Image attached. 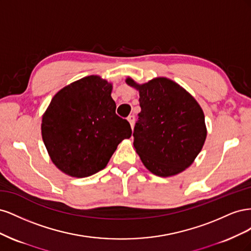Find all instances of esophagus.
I'll return each mask as SVG.
<instances>
[{
  "label": "esophagus",
  "mask_w": 251,
  "mask_h": 251,
  "mask_svg": "<svg viewBox=\"0 0 251 251\" xmlns=\"http://www.w3.org/2000/svg\"><path fill=\"white\" fill-rule=\"evenodd\" d=\"M127 120H128V123H130L131 126L133 127L134 126V123H135V116L134 115H130V116L127 117Z\"/></svg>",
  "instance_id": "34e87169"
}]
</instances>
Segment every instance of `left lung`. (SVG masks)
Here are the masks:
<instances>
[{"label":"left lung","instance_id":"left-lung-1","mask_svg":"<svg viewBox=\"0 0 251 251\" xmlns=\"http://www.w3.org/2000/svg\"><path fill=\"white\" fill-rule=\"evenodd\" d=\"M141 111L134 127V148L146 168L160 177L184 171L206 138L204 114L195 98L171 79L137 85Z\"/></svg>","mask_w":251,"mask_h":251}]
</instances>
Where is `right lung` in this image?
I'll return each instance as SVG.
<instances>
[{
  "instance_id": "1",
  "label": "right lung",
  "mask_w": 251,
  "mask_h": 251,
  "mask_svg": "<svg viewBox=\"0 0 251 251\" xmlns=\"http://www.w3.org/2000/svg\"><path fill=\"white\" fill-rule=\"evenodd\" d=\"M112 85L96 75L65 87L52 98L42 120V136L52 162L72 177L101 171L132 128L116 114Z\"/></svg>"
}]
</instances>
